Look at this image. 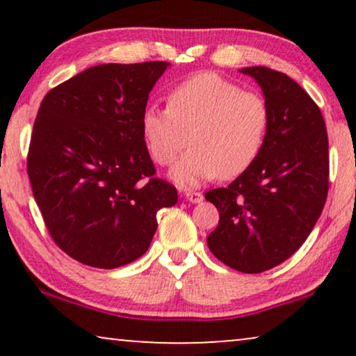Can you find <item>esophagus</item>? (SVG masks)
Segmentation results:
<instances>
[{"mask_svg": "<svg viewBox=\"0 0 356 356\" xmlns=\"http://www.w3.org/2000/svg\"><path fill=\"white\" fill-rule=\"evenodd\" d=\"M184 196H186V201L193 202V204L201 202L202 199H204L202 193H199V191H186V194H184Z\"/></svg>", "mask_w": 356, "mask_h": 356, "instance_id": "obj_1", "label": "esophagus"}]
</instances>
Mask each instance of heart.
Returning a JSON list of instances; mask_svg holds the SVG:
<instances>
[{
  "mask_svg": "<svg viewBox=\"0 0 356 356\" xmlns=\"http://www.w3.org/2000/svg\"><path fill=\"white\" fill-rule=\"evenodd\" d=\"M168 108L150 105L140 115V134L155 163L175 165V181L194 186L206 179H233L246 173L264 149L270 110L257 92L204 71L178 82L167 95ZM190 138H188L187 136Z\"/></svg>",
  "mask_w": 356,
  "mask_h": 356,
  "instance_id": "obj_1",
  "label": "heart"
}]
</instances>
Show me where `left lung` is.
<instances>
[{
	"instance_id": "left-lung-1",
	"label": "left lung",
	"mask_w": 356,
	"mask_h": 356,
	"mask_svg": "<svg viewBox=\"0 0 356 356\" xmlns=\"http://www.w3.org/2000/svg\"><path fill=\"white\" fill-rule=\"evenodd\" d=\"M270 110L256 163L206 199L220 220L207 236L212 254L232 269L259 274L279 266L306 241L329 191V140L319 106L301 86L270 67H243Z\"/></svg>"
}]
</instances>
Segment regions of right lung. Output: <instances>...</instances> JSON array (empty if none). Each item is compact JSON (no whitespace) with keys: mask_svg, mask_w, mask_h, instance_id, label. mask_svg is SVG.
<instances>
[{"mask_svg":"<svg viewBox=\"0 0 356 356\" xmlns=\"http://www.w3.org/2000/svg\"><path fill=\"white\" fill-rule=\"evenodd\" d=\"M167 61L99 65L43 97L29 145L32 193L53 241L72 259L115 269L144 254L157 212L178 201L155 178L140 134Z\"/></svg>","mask_w":356,"mask_h":356,"instance_id":"right-lung-1","label":"right lung"}]
</instances>
